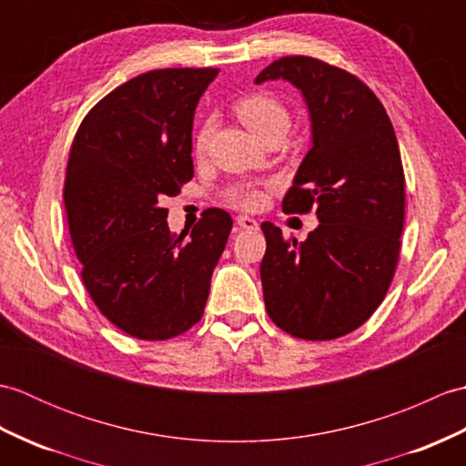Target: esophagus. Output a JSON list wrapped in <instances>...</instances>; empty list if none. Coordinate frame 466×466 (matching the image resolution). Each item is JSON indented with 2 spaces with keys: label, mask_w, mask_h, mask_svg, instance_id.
I'll return each mask as SVG.
<instances>
[{
  "label": "esophagus",
  "mask_w": 466,
  "mask_h": 466,
  "mask_svg": "<svg viewBox=\"0 0 466 466\" xmlns=\"http://www.w3.org/2000/svg\"><path fill=\"white\" fill-rule=\"evenodd\" d=\"M236 224H238L240 228H244V230H256V228H258V222H256L254 218L244 216V214H240L238 218H236Z\"/></svg>",
  "instance_id": "34e87169"
}]
</instances>
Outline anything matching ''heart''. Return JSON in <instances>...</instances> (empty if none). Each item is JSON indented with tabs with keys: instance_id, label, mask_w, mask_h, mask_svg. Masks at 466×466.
Segmentation results:
<instances>
[{
	"instance_id": "1",
	"label": "heart",
	"mask_w": 466,
	"mask_h": 466,
	"mask_svg": "<svg viewBox=\"0 0 466 466\" xmlns=\"http://www.w3.org/2000/svg\"><path fill=\"white\" fill-rule=\"evenodd\" d=\"M234 114L240 117V122L248 127L252 134H256L260 140H268L272 136H286L290 127V112L286 104L279 96L270 92H250L234 102ZM214 134V120L208 117L198 127L194 137V152L198 156H204L210 144V137ZM224 200L236 208H244V210H254L260 208L264 202V192L260 187L250 184H238L228 187L224 194Z\"/></svg>"
}]
</instances>
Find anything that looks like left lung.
I'll return each mask as SVG.
<instances>
[{
	"label": "left lung",
	"mask_w": 466,
	"mask_h": 466,
	"mask_svg": "<svg viewBox=\"0 0 466 466\" xmlns=\"http://www.w3.org/2000/svg\"><path fill=\"white\" fill-rule=\"evenodd\" d=\"M279 77L299 87L312 117V147L282 210H316L320 224L304 242L260 226L266 312L296 339L334 340L370 319L397 272L407 198L400 150L384 106L354 74L286 56L256 84Z\"/></svg>",
	"instance_id": "left-lung-1"
}]
</instances>
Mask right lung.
Instances as JSON below:
<instances>
[{
    "mask_svg": "<svg viewBox=\"0 0 466 466\" xmlns=\"http://www.w3.org/2000/svg\"><path fill=\"white\" fill-rule=\"evenodd\" d=\"M218 67L152 69L86 114L69 150L64 204L87 294L140 340H167L200 322L232 218L206 208L187 232L167 228L164 196L194 177L192 122Z\"/></svg>",
    "mask_w": 466,
    "mask_h": 466,
    "instance_id": "obj_1",
    "label": "right lung"
}]
</instances>
